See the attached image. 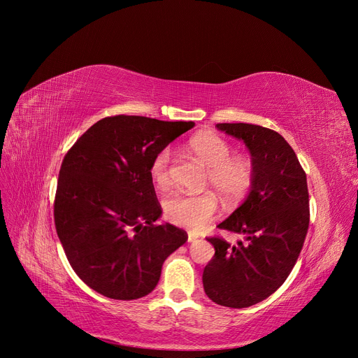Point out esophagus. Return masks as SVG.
I'll return each instance as SVG.
<instances>
[{"mask_svg": "<svg viewBox=\"0 0 358 358\" xmlns=\"http://www.w3.org/2000/svg\"><path fill=\"white\" fill-rule=\"evenodd\" d=\"M197 239H199V236H197V235H194V234L189 232V238H187V241H189V242H196Z\"/></svg>", "mask_w": 358, "mask_h": 358, "instance_id": "1", "label": "esophagus"}]
</instances>
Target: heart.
I'll return each mask as SVG.
<instances>
[{
  "label": "heart",
  "mask_w": 358,
  "mask_h": 358,
  "mask_svg": "<svg viewBox=\"0 0 358 358\" xmlns=\"http://www.w3.org/2000/svg\"><path fill=\"white\" fill-rule=\"evenodd\" d=\"M189 154L204 168L206 182L228 203H234L245 194L252 182L254 169L250 159L232 157V146L223 138L213 134H200L190 139L187 145ZM173 154L168 148L154 157L149 174L157 185H166L171 174ZM165 216L178 227L200 231L217 213V200L213 194L189 196L176 193L164 203Z\"/></svg>",
  "instance_id": "obj_1"
}]
</instances>
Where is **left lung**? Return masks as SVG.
I'll return each mask as SVG.
<instances>
[{
	"mask_svg": "<svg viewBox=\"0 0 358 358\" xmlns=\"http://www.w3.org/2000/svg\"><path fill=\"white\" fill-rule=\"evenodd\" d=\"M216 127L243 142L251 154L250 193L219 229L243 236L231 245L209 238L215 257L203 271V287L215 303L248 308L285 283L309 228L306 174L292 146L277 131L250 123Z\"/></svg>",
	"mask_w": 358,
	"mask_h": 358,
	"instance_id": "1",
	"label": "left lung"
}]
</instances>
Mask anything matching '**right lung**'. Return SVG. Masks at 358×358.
<instances>
[{
	"mask_svg": "<svg viewBox=\"0 0 358 358\" xmlns=\"http://www.w3.org/2000/svg\"><path fill=\"white\" fill-rule=\"evenodd\" d=\"M194 122L143 116L99 120L62 161L55 227L71 267L97 293L117 300L152 292L164 261L187 234L162 223L149 174L154 157Z\"/></svg>",
	"mask_w": 358,
	"mask_h": 358,
	"instance_id": "add662e5",
	"label": "right lung"
}]
</instances>
